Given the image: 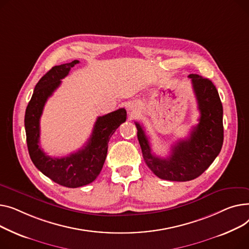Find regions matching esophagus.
Returning a JSON list of instances; mask_svg holds the SVG:
<instances>
[{
  "label": "esophagus",
  "instance_id": "1",
  "mask_svg": "<svg viewBox=\"0 0 249 249\" xmlns=\"http://www.w3.org/2000/svg\"><path fill=\"white\" fill-rule=\"evenodd\" d=\"M126 108H127V110H128L129 112H135V111L137 110V108H136V107H135L134 105H128V106L126 107Z\"/></svg>",
  "mask_w": 249,
  "mask_h": 249
}]
</instances>
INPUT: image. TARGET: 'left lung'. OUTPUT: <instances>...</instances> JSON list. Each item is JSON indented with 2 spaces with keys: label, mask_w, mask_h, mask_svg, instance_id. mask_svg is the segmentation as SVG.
I'll use <instances>...</instances> for the list:
<instances>
[{
  "label": "left lung",
  "mask_w": 249,
  "mask_h": 249,
  "mask_svg": "<svg viewBox=\"0 0 249 249\" xmlns=\"http://www.w3.org/2000/svg\"><path fill=\"white\" fill-rule=\"evenodd\" d=\"M200 112L190 136L172 145L168 158L152 154L143 127L135 123L145 164L163 180L185 182L196 179L213 163L223 144V107L215 85L198 74H190Z\"/></svg>",
  "instance_id": "8db88e82"
}]
</instances>
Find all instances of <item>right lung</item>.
<instances>
[{"label":"right lung","instance_id":"right-lung-1","mask_svg":"<svg viewBox=\"0 0 249 249\" xmlns=\"http://www.w3.org/2000/svg\"><path fill=\"white\" fill-rule=\"evenodd\" d=\"M79 61L74 60L52 67L36 84L25 112L26 140L33 164L52 181L68 188L81 187L96 179L104 167L110 137L126 120L124 108L98 116L89 140L76 153L63 158H52L43 152L39 139L40 118L44 106L61 84V79Z\"/></svg>","mask_w":249,"mask_h":249}]
</instances>
